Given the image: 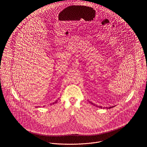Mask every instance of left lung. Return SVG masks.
Here are the masks:
<instances>
[{"mask_svg":"<svg viewBox=\"0 0 147 147\" xmlns=\"http://www.w3.org/2000/svg\"><path fill=\"white\" fill-rule=\"evenodd\" d=\"M90 103H91L92 105H94V106H96V107H99V108H107V109H108V108H109V109H111V108H113V107H115V106H114V107L113 106V107H109V108H107H107H105V107H103V108H102V107H99V106H97V105H96L95 104H94V103H92L91 102H90Z\"/></svg>","mask_w":147,"mask_h":147,"instance_id":"left-lung-1","label":"left lung"}]
</instances>
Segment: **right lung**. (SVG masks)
Here are the masks:
<instances>
[{
    "instance_id": "right-lung-1",
    "label": "right lung",
    "mask_w": 147,
    "mask_h": 147,
    "mask_svg": "<svg viewBox=\"0 0 147 147\" xmlns=\"http://www.w3.org/2000/svg\"><path fill=\"white\" fill-rule=\"evenodd\" d=\"M57 102V100H56V101H55V102H53V103H51V105H53V104H55V103H56V102Z\"/></svg>"
}]
</instances>
